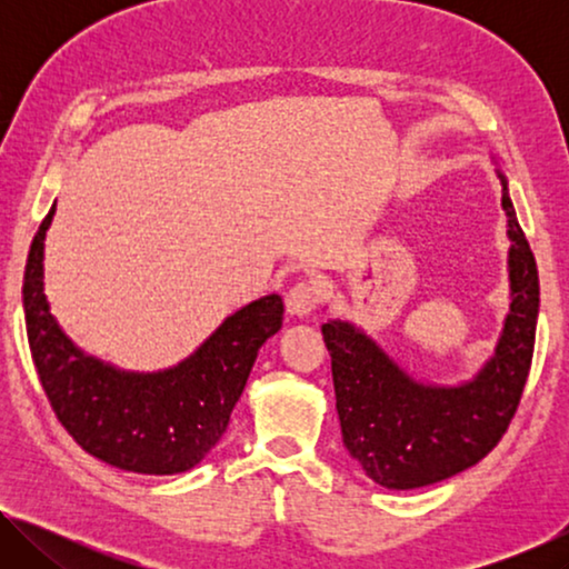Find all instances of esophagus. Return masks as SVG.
Segmentation results:
<instances>
[{"label":"esophagus","mask_w":569,"mask_h":569,"mask_svg":"<svg viewBox=\"0 0 569 569\" xmlns=\"http://www.w3.org/2000/svg\"><path fill=\"white\" fill-rule=\"evenodd\" d=\"M319 306V288H316L311 281H301L296 283L291 291L286 293V308L288 313L293 316H308L313 308Z\"/></svg>","instance_id":"1"}]
</instances>
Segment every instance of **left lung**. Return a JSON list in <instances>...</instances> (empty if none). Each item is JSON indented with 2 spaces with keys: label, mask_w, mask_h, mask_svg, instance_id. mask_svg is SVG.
Masks as SVG:
<instances>
[{
  "label": "left lung",
  "mask_w": 569,
  "mask_h": 569,
  "mask_svg": "<svg viewBox=\"0 0 569 569\" xmlns=\"http://www.w3.org/2000/svg\"><path fill=\"white\" fill-rule=\"evenodd\" d=\"M502 180L512 303L495 356L471 381L435 387L411 379L349 321L321 326L331 353L343 447L366 477L387 489L437 485L475 467L492 451L522 399L535 351L539 276Z\"/></svg>",
  "instance_id": "left-lung-1"
}]
</instances>
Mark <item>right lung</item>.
<instances>
[{
    "instance_id": "add662e5",
    "label": "right lung",
    "mask_w": 569,
    "mask_h": 569,
    "mask_svg": "<svg viewBox=\"0 0 569 569\" xmlns=\"http://www.w3.org/2000/svg\"><path fill=\"white\" fill-rule=\"evenodd\" d=\"M54 206L27 256L22 303L34 369L60 419L88 455L138 475L188 471L218 445L246 389L258 349L281 331L278 293L248 303L166 371H120L67 339L44 296V236Z\"/></svg>"
}]
</instances>
